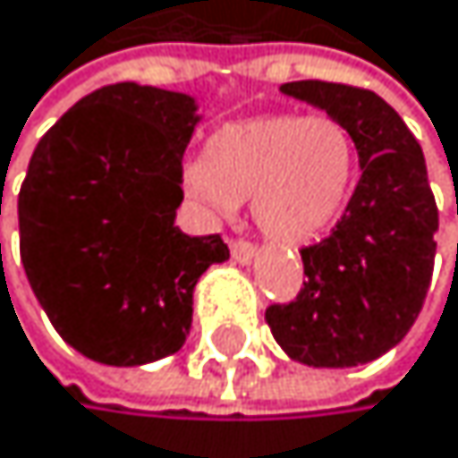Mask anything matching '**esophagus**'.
<instances>
[{"mask_svg": "<svg viewBox=\"0 0 458 458\" xmlns=\"http://www.w3.org/2000/svg\"><path fill=\"white\" fill-rule=\"evenodd\" d=\"M231 256L239 264H250L252 259H256V247H252L250 242H244V239H233L231 242Z\"/></svg>", "mask_w": 458, "mask_h": 458, "instance_id": "34e87169", "label": "esophagus"}]
</instances>
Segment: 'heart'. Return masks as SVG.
I'll return each mask as SVG.
<instances>
[{"label":"heart","instance_id":"1","mask_svg":"<svg viewBox=\"0 0 458 458\" xmlns=\"http://www.w3.org/2000/svg\"><path fill=\"white\" fill-rule=\"evenodd\" d=\"M356 174L359 149L347 124L272 114L214 133L206 158L186 164L183 189L211 216H227L252 197V216L267 236L309 244L344 214Z\"/></svg>","mask_w":458,"mask_h":458}]
</instances>
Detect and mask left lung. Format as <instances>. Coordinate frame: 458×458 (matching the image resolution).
Masks as SVG:
<instances>
[{
	"label": "left lung",
	"mask_w": 458,
	"mask_h": 458,
	"mask_svg": "<svg viewBox=\"0 0 458 458\" xmlns=\"http://www.w3.org/2000/svg\"><path fill=\"white\" fill-rule=\"evenodd\" d=\"M281 91L347 124L361 177L334 231L300 250L303 289L269 306L267 322L300 364H367L409 334L431 284L439 211L423 149L398 111L367 89L297 80Z\"/></svg>",
	"instance_id": "1"
}]
</instances>
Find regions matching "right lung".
<instances>
[{
  "mask_svg": "<svg viewBox=\"0 0 458 458\" xmlns=\"http://www.w3.org/2000/svg\"><path fill=\"white\" fill-rule=\"evenodd\" d=\"M197 122L189 94L116 82L69 107L32 152L21 264L55 331L91 361L177 353L199 275L231 259L219 233L174 227Z\"/></svg>",
  "mask_w": 458,
  "mask_h": 458,
  "instance_id": "obj_1",
  "label": "right lung"
}]
</instances>
